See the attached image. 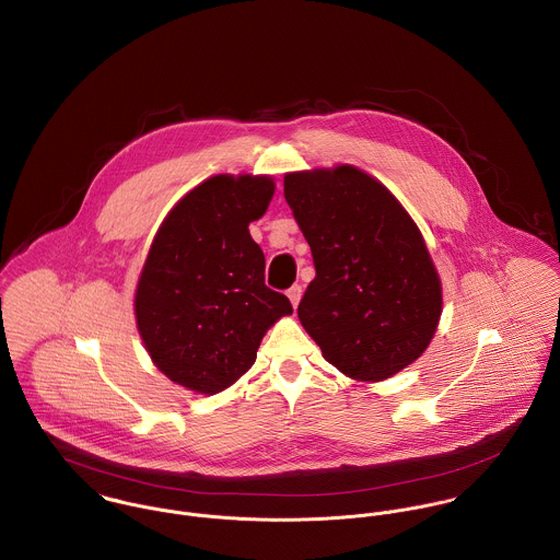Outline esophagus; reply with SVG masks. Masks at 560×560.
Wrapping results in <instances>:
<instances>
[{"label": "esophagus", "instance_id": "1", "mask_svg": "<svg viewBox=\"0 0 560 560\" xmlns=\"http://www.w3.org/2000/svg\"><path fill=\"white\" fill-rule=\"evenodd\" d=\"M287 295H289V300H291V304H293V308L300 304V300H302V284H293L289 291H287Z\"/></svg>", "mask_w": 560, "mask_h": 560}]
</instances>
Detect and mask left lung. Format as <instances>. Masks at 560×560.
<instances>
[{
	"mask_svg": "<svg viewBox=\"0 0 560 560\" xmlns=\"http://www.w3.org/2000/svg\"><path fill=\"white\" fill-rule=\"evenodd\" d=\"M284 198L311 245L315 280L298 317L347 377L382 382L429 347L442 287L399 200L353 165L293 172Z\"/></svg>",
	"mask_w": 560,
	"mask_h": 560,
	"instance_id": "1",
	"label": "left lung"
}]
</instances>
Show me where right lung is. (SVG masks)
<instances>
[{
	"mask_svg": "<svg viewBox=\"0 0 560 560\" xmlns=\"http://www.w3.org/2000/svg\"><path fill=\"white\" fill-rule=\"evenodd\" d=\"M273 196L269 176H211L165 218L144 262L136 319L172 382L215 395L254 364L265 331L293 313L265 284V254L249 237Z\"/></svg>",
	"mask_w": 560,
	"mask_h": 560,
	"instance_id": "1",
	"label": "right lung"
}]
</instances>
